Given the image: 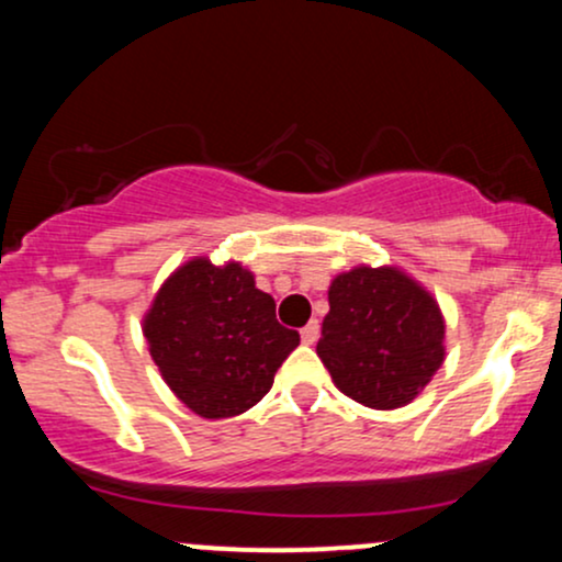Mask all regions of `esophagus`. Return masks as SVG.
<instances>
[{"label": "esophagus", "instance_id": "obj_1", "mask_svg": "<svg viewBox=\"0 0 562 562\" xmlns=\"http://www.w3.org/2000/svg\"><path fill=\"white\" fill-rule=\"evenodd\" d=\"M317 338H319V322L314 319V322H308V325L301 330V340L306 346H314V344H317Z\"/></svg>", "mask_w": 562, "mask_h": 562}]
</instances>
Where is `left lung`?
Listing matches in <instances>:
<instances>
[{
    "instance_id": "obj_1",
    "label": "left lung",
    "mask_w": 562,
    "mask_h": 562,
    "mask_svg": "<svg viewBox=\"0 0 562 562\" xmlns=\"http://www.w3.org/2000/svg\"><path fill=\"white\" fill-rule=\"evenodd\" d=\"M327 301L317 353L338 391L370 409L420 396L447 357L434 293L393 263H359L333 277Z\"/></svg>"
}]
</instances>
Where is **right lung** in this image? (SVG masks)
<instances>
[{
  "label": "right lung",
  "instance_id": "add662e5",
  "mask_svg": "<svg viewBox=\"0 0 562 562\" xmlns=\"http://www.w3.org/2000/svg\"><path fill=\"white\" fill-rule=\"evenodd\" d=\"M274 299L240 261L195 256L166 277L142 333L160 378L187 409L222 420L259 404L299 333L274 317Z\"/></svg>",
  "mask_w": 562,
  "mask_h": 562
}]
</instances>
